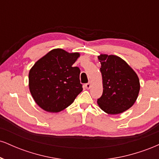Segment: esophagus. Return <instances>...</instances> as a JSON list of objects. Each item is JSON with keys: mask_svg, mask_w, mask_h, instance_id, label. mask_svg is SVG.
Listing matches in <instances>:
<instances>
[{"mask_svg": "<svg viewBox=\"0 0 159 159\" xmlns=\"http://www.w3.org/2000/svg\"><path fill=\"white\" fill-rule=\"evenodd\" d=\"M84 87H85L86 89H90V87H91V83H90V82H89V83H87V84H85Z\"/></svg>", "mask_w": 159, "mask_h": 159, "instance_id": "34e87169", "label": "esophagus"}]
</instances>
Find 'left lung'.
Returning a JSON list of instances; mask_svg holds the SVG:
<instances>
[{"mask_svg":"<svg viewBox=\"0 0 159 159\" xmlns=\"http://www.w3.org/2000/svg\"><path fill=\"white\" fill-rule=\"evenodd\" d=\"M103 93L97 100L98 107L108 114L123 113L134 105L140 91L138 75L124 60L116 55L101 54Z\"/></svg>","mask_w":159,"mask_h":159,"instance_id":"8db88e82","label":"left lung"}]
</instances>
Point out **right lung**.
<instances>
[{
  "instance_id": "right-lung-1",
  "label": "right lung",
  "mask_w": 159,
  "mask_h": 159,
  "mask_svg": "<svg viewBox=\"0 0 159 159\" xmlns=\"http://www.w3.org/2000/svg\"><path fill=\"white\" fill-rule=\"evenodd\" d=\"M80 53L54 48L42 57L29 71V90L43 110L57 113L74 102L83 90L80 69L72 67Z\"/></svg>"
}]
</instances>
